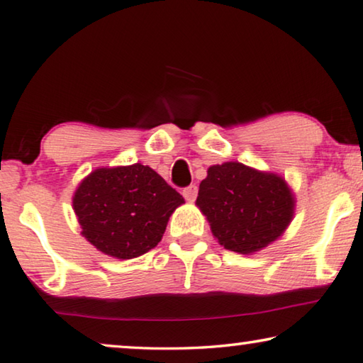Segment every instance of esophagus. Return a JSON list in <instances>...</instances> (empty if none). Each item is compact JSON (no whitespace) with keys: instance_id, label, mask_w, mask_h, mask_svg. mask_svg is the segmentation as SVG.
<instances>
[{"instance_id":"1","label":"esophagus","mask_w":363,"mask_h":363,"mask_svg":"<svg viewBox=\"0 0 363 363\" xmlns=\"http://www.w3.org/2000/svg\"><path fill=\"white\" fill-rule=\"evenodd\" d=\"M182 195L184 199H186L187 201H194L196 199V195H199V187L196 186H189L182 190Z\"/></svg>"}]
</instances>
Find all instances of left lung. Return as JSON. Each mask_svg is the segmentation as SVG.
Segmentation results:
<instances>
[{
    "mask_svg": "<svg viewBox=\"0 0 363 363\" xmlns=\"http://www.w3.org/2000/svg\"><path fill=\"white\" fill-rule=\"evenodd\" d=\"M206 173L195 205L219 245L253 255L284 235L296 206L285 177L240 162L213 164Z\"/></svg>",
    "mask_w": 363,
    "mask_h": 363,
    "instance_id": "obj_1",
    "label": "left lung"
}]
</instances>
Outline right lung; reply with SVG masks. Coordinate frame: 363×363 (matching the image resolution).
Returning a JSON list of instances; mask_svg holds the SVG:
<instances>
[{"label":"right lung","mask_w":363,"mask_h":363,"mask_svg":"<svg viewBox=\"0 0 363 363\" xmlns=\"http://www.w3.org/2000/svg\"><path fill=\"white\" fill-rule=\"evenodd\" d=\"M82 235L116 259H133L155 248L181 194L150 167L97 168L78 184L72 199Z\"/></svg>","instance_id":"obj_1"}]
</instances>
